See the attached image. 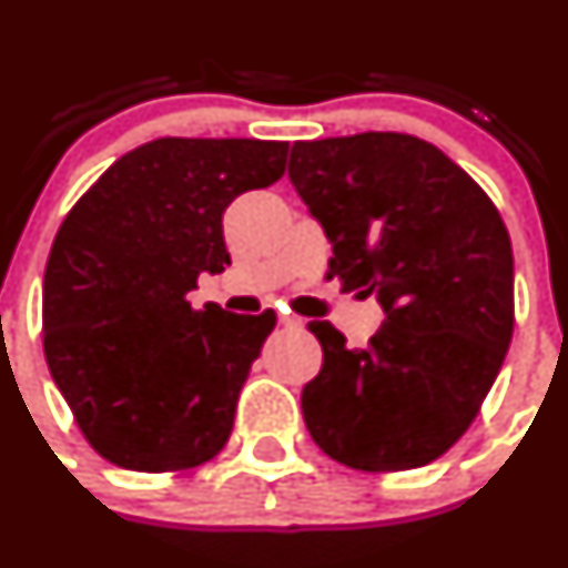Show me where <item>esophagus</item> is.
Here are the masks:
<instances>
[{
    "instance_id": "1",
    "label": "esophagus",
    "mask_w": 568,
    "mask_h": 568,
    "mask_svg": "<svg viewBox=\"0 0 568 568\" xmlns=\"http://www.w3.org/2000/svg\"><path fill=\"white\" fill-rule=\"evenodd\" d=\"M280 324L288 326V329H302V326H305V321L296 318V316H280Z\"/></svg>"
}]
</instances>
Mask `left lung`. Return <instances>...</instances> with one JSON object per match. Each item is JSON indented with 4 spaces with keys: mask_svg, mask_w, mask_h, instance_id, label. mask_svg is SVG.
<instances>
[{
    "mask_svg": "<svg viewBox=\"0 0 568 568\" xmlns=\"http://www.w3.org/2000/svg\"><path fill=\"white\" fill-rule=\"evenodd\" d=\"M291 183L332 242L343 291L385 324L346 348L329 321L302 415L329 459L398 473L439 459L495 385L514 332V255L500 211L437 145L395 131L294 142Z\"/></svg>",
    "mask_w": 568,
    "mask_h": 568,
    "instance_id": "1",
    "label": "left lung"
}]
</instances>
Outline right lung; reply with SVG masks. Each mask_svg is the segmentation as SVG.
Returning a JSON list of instances; mask_svg holds the SVG:
<instances>
[{"label": "right lung", "mask_w": 568, "mask_h": 568, "mask_svg": "<svg viewBox=\"0 0 568 568\" xmlns=\"http://www.w3.org/2000/svg\"><path fill=\"white\" fill-rule=\"evenodd\" d=\"M288 142L162 136L120 156L51 244L43 354L79 432L106 462L175 473L214 459L274 311L189 305L231 263L222 214L285 173Z\"/></svg>", "instance_id": "right-lung-1"}]
</instances>
